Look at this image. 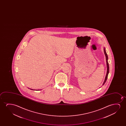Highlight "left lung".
<instances>
[{
    "label": "left lung",
    "mask_w": 126,
    "mask_h": 126,
    "mask_svg": "<svg viewBox=\"0 0 126 126\" xmlns=\"http://www.w3.org/2000/svg\"><path fill=\"white\" fill-rule=\"evenodd\" d=\"M104 53L105 55V57H106V64H107V73H106V77H105V79L104 80L103 83L102 85H104L105 84L106 81L107 80V78H108V74H109V63H108V55H107V53H106V52L105 51V48H104Z\"/></svg>",
    "instance_id": "8db88e82"
}]
</instances>
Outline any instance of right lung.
<instances>
[{
  "instance_id": "add662e5",
  "label": "right lung",
  "mask_w": 126,
  "mask_h": 126,
  "mask_svg": "<svg viewBox=\"0 0 126 126\" xmlns=\"http://www.w3.org/2000/svg\"><path fill=\"white\" fill-rule=\"evenodd\" d=\"M31 90H32V89H31Z\"/></svg>"
}]
</instances>
